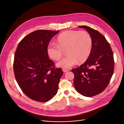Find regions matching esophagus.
Returning <instances> with one entry per match:
<instances>
[{"label":"esophagus","instance_id":"esophagus-1","mask_svg":"<svg viewBox=\"0 0 124 124\" xmlns=\"http://www.w3.org/2000/svg\"><path fill=\"white\" fill-rule=\"evenodd\" d=\"M62 70L63 71V72H67V71H69V70H67V69H62Z\"/></svg>","mask_w":124,"mask_h":124}]
</instances>
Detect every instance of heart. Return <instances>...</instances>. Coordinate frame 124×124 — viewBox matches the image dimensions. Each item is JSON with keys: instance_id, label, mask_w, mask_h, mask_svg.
I'll use <instances>...</instances> for the list:
<instances>
[{"instance_id": "b5f03b06", "label": "heart", "mask_w": 124, "mask_h": 124, "mask_svg": "<svg viewBox=\"0 0 124 124\" xmlns=\"http://www.w3.org/2000/svg\"><path fill=\"white\" fill-rule=\"evenodd\" d=\"M92 45V38L88 32L68 30L58 36L57 44L50 43L46 51L50 58L57 61L63 55L65 51L67 55L60 61L57 66L69 69L77 62L81 63L86 61L90 55Z\"/></svg>"}]
</instances>
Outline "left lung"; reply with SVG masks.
<instances>
[{
  "instance_id": "8db88e82",
  "label": "left lung",
  "mask_w": 124,
  "mask_h": 124,
  "mask_svg": "<svg viewBox=\"0 0 124 124\" xmlns=\"http://www.w3.org/2000/svg\"><path fill=\"white\" fill-rule=\"evenodd\" d=\"M90 34L92 45L90 55L80 67L71 70L74 86L81 95L90 97L101 93L107 87L114 69L113 53L104 36L86 25L79 26Z\"/></svg>"
}]
</instances>
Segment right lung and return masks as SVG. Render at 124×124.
Wrapping results in <instances>:
<instances>
[{
	"mask_svg": "<svg viewBox=\"0 0 124 124\" xmlns=\"http://www.w3.org/2000/svg\"><path fill=\"white\" fill-rule=\"evenodd\" d=\"M59 31H34L19 42L15 54V78L23 92L36 101H48L56 94L63 73L61 68L55 67L46 51L51 40Z\"/></svg>",
	"mask_w": 124,
	"mask_h": 124,
	"instance_id": "right-lung-1",
	"label": "right lung"
}]
</instances>
